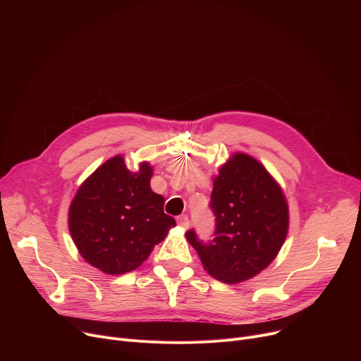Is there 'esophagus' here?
I'll list each match as a JSON object with an SVG mask.
<instances>
[{"instance_id":"esophagus-1","label":"esophagus","mask_w":361,"mask_h":361,"mask_svg":"<svg viewBox=\"0 0 361 361\" xmlns=\"http://www.w3.org/2000/svg\"><path fill=\"white\" fill-rule=\"evenodd\" d=\"M177 222L180 226H183V228H188V225H190V221H188V216L187 215H181L177 218Z\"/></svg>"}]
</instances>
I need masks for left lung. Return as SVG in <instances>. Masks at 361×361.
<instances>
[{
    "mask_svg": "<svg viewBox=\"0 0 361 361\" xmlns=\"http://www.w3.org/2000/svg\"><path fill=\"white\" fill-rule=\"evenodd\" d=\"M211 207L215 237L202 243L185 237L196 249L204 271L225 283L259 275L278 256L288 234V203L281 185L253 157L235 152L214 178Z\"/></svg>",
    "mask_w": 361,
    "mask_h": 361,
    "instance_id": "obj_1",
    "label": "left lung"
}]
</instances>
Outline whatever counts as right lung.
Returning <instances> with one entry per match:
<instances>
[{"mask_svg": "<svg viewBox=\"0 0 361 361\" xmlns=\"http://www.w3.org/2000/svg\"><path fill=\"white\" fill-rule=\"evenodd\" d=\"M154 168L131 173L123 155L105 161L80 184L68 209V230L80 256L108 275L137 269L176 226L165 199L152 192Z\"/></svg>", "mask_w": 361, "mask_h": 361, "instance_id": "1", "label": "right lung"}]
</instances>
